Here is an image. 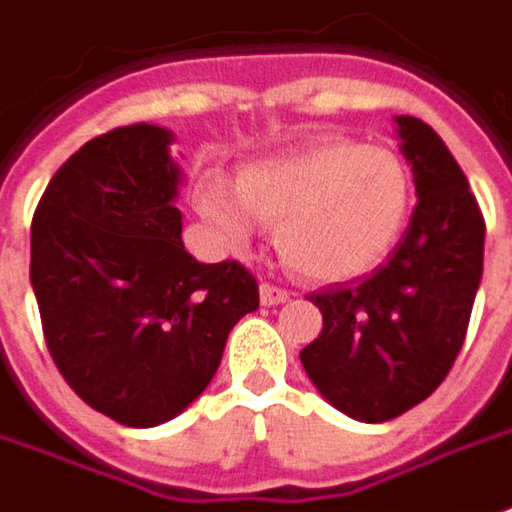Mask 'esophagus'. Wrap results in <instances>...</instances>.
I'll use <instances>...</instances> for the list:
<instances>
[{"mask_svg": "<svg viewBox=\"0 0 512 512\" xmlns=\"http://www.w3.org/2000/svg\"><path fill=\"white\" fill-rule=\"evenodd\" d=\"M259 299H262V305L265 307H273V305H282L290 299V293H287L285 287H276L270 285V282H262L259 285Z\"/></svg>", "mask_w": 512, "mask_h": 512, "instance_id": "1", "label": "esophagus"}]
</instances>
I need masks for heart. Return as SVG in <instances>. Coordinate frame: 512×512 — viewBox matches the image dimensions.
<instances>
[{
  "label": "heart",
  "instance_id": "obj_1",
  "mask_svg": "<svg viewBox=\"0 0 512 512\" xmlns=\"http://www.w3.org/2000/svg\"><path fill=\"white\" fill-rule=\"evenodd\" d=\"M413 207V179L387 148L322 139L245 165L236 187L207 170L196 182V210L222 245L245 250L259 222L276 225V247L307 279H356L396 247Z\"/></svg>",
  "mask_w": 512,
  "mask_h": 512
}]
</instances>
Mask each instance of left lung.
I'll return each mask as SVG.
<instances>
[{"instance_id":"left-lung-1","label":"left lung","mask_w":512,"mask_h":512,"mask_svg":"<svg viewBox=\"0 0 512 512\" xmlns=\"http://www.w3.org/2000/svg\"><path fill=\"white\" fill-rule=\"evenodd\" d=\"M419 205L370 276L310 293L322 333L299 353L316 390L356 422H390L424 402L464 344L482 282L484 219L439 133L396 116Z\"/></svg>"}]
</instances>
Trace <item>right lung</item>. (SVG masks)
Returning a JSON list of instances; mask_svg holds the SVG:
<instances>
[{
  "label": "right lung",
  "mask_w": 512,
  "mask_h": 512,
  "mask_svg": "<svg viewBox=\"0 0 512 512\" xmlns=\"http://www.w3.org/2000/svg\"><path fill=\"white\" fill-rule=\"evenodd\" d=\"M173 133L128 125L76 150L30 225V285L50 356L93 410L125 427L179 416L216 376L253 273L185 250Z\"/></svg>",
  "instance_id": "obj_1"
}]
</instances>
